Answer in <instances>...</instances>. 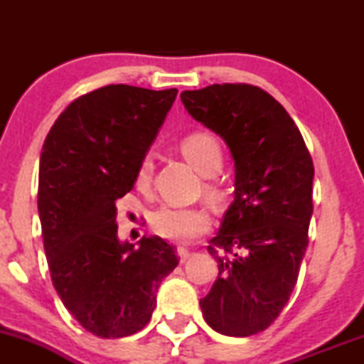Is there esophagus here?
I'll return each mask as SVG.
<instances>
[{
	"instance_id": "1",
	"label": "esophagus",
	"mask_w": 364,
	"mask_h": 364,
	"mask_svg": "<svg viewBox=\"0 0 364 364\" xmlns=\"http://www.w3.org/2000/svg\"><path fill=\"white\" fill-rule=\"evenodd\" d=\"M176 255H178L179 262H181V263H185V262L188 260V258H190V257H191V253H190V252H188V250H186V248H178V250H176Z\"/></svg>"
}]
</instances>
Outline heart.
<instances>
[{
  "label": "heart",
  "instance_id": "obj_1",
  "mask_svg": "<svg viewBox=\"0 0 364 364\" xmlns=\"http://www.w3.org/2000/svg\"><path fill=\"white\" fill-rule=\"evenodd\" d=\"M181 154L198 171L202 176H214L223 168L224 156L220 144L215 136L208 133H191L181 140ZM154 174V162L149 156L140 161L136 168L135 183L140 190L149 188ZM208 193L215 195L210 185L207 186ZM150 224L156 235L173 243H188L193 237L202 236L210 228V217L203 208H185L162 205L150 215Z\"/></svg>",
  "mask_w": 364,
  "mask_h": 364
}]
</instances>
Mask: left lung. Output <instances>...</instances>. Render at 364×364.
Instances as JSON below:
<instances>
[{
    "label": "left lung",
    "mask_w": 364,
    "mask_h": 364,
    "mask_svg": "<svg viewBox=\"0 0 364 364\" xmlns=\"http://www.w3.org/2000/svg\"><path fill=\"white\" fill-rule=\"evenodd\" d=\"M188 114L225 141L235 161V200L208 253L219 277L200 299L215 332H262L289 301L313 214V169L298 127L270 94L215 83L181 94Z\"/></svg>",
    "instance_id": "obj_1"
}]
</instances>
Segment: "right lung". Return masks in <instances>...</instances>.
<instances>
[{
	"mask_svg": "<svg viewBox=\"0 0 364 364\" xmlns=\"http://www.w3.org/2000/svg\"><path fill=\"white\" fill-rule=\"evenodd\" d=\"M176 94L102 87L75 99L44 140L37 207L53 286L75 320L104 339L149 323L159 286L179 262L159 236L119 241L116 224V202L135 185Z\"/></svg>",
	"mask_w": 364,
	"mask_h": 364,
	"instance_id": "right-lung-1",
	"label": "right lung"
}]
</instances>
